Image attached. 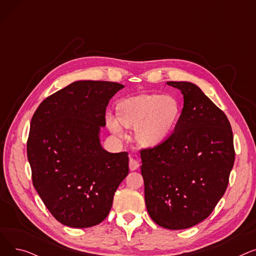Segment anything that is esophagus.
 Returning a JSON list of instances; mask_svg holds the SVG:
<instances>
[{
	"instance_id": "esophagus-1",
	"label": "esophagus",
	"mask_w": 256,
	"mask_h": 256,
	"mask_svg": "<svg viewBox=\"0 0 256 256\" xmlns=\"http://www.w3.org/2000/svg\"><path fill=\"white\" fill-rule=\"evenodd\" d=\"M139 166H140V164H139L138 160H136L135 158H130V169L132 171L137 170L139 168Z\"/></svg>"
}]
</instances>
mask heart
Instances as JSON below:
<instances>
[{"instance_id": "b5f03b06", "label": "heart", "mask_w": 256, "mask_h": 256, "mask_svg": "<svg viewBox=\"0 0 256 256\" xmlns=\"http://www.w3.org/2000/svg\"><path fill=\"white\" fill-rule=\"evenodd\" d=\"M180 104L170 96L141 93L120 100L116 106V119L106 116V124L118 136L124 135L121 126L136 128V139L145 147L163 142L176 126Z\"/></svg>"}]
</instances>
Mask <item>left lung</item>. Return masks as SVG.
I'll return each mask as SVG.
<instances>
[{
  "label": "left lung",
  "mask_w": 256,
  "mask_h": 256,
  "mask_svg": "<svg viewBox=\"0 0 256 256\" xmlns=\"http://www.w3.org/2000/svg\"><path fill=\"white\" fill-rule=\"evenodd\" d=\"M184 96L174 132L141 150L145 204L167 230L190 228L206 219L228 186L234 163V136L226 115L197 85L167 82Z\"/></svg>",
  "instance_id": "8db88e82"
}]
</instances>
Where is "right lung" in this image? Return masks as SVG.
<instances>
[{
  "label": "right lung",
  "mask_w": 256,
  "mask_h": 256,
  "mask_svg": "<svg viewBox=\"0 0 256 256\" xmlns=\"http://www.w3.org/2000/svg\"><path fill=\"white\" fill-rule=\"evenodd\" d=\"M124 85L76 80L52 94L35 111L26 143L33 186L63 225L100 224L128 174V152L102 148L106 108Z\"/></svg>",
  "instance_id": "add662e5"
}]
</instances>
